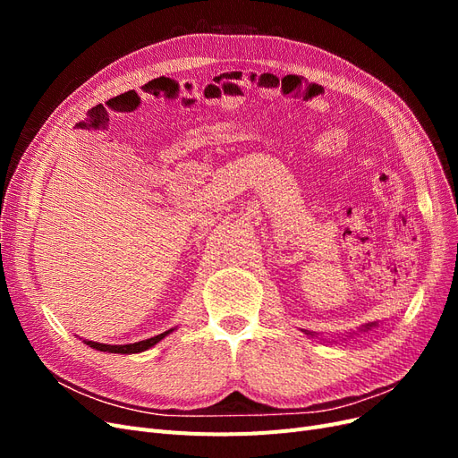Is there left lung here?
I'll return each instance as SVG.
<instances>
[{"label":"left lung","mask_w":458,"mask_h":458,"mask_svg":"<svg viewBox=\"0 0 458 458\" xmlns=\"http://www.w3.org/2000/svg\"><path fill=\"white\" fill-rule=\"evenodd\" d=\"M378 327V323H369V325H363L361 328H359L357 332H369V330H372V328H377ZM303 332V335H306V336H310V338H313L315 335H313V332H308V330H301ZM357 332H353V335H352V332H350V336H345V338H352V336H355L357 335ZM344 338V340H345Z\"/></svg>","instance_id":"obj_1"}]
</instances>
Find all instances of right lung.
<instances>
[{
	"mask_svg": "<svg viewBox=\"0 0 458 458\" xmlns=\"http://www.w3.org/2000/svg\"><path fill=\"white\" fill-rule=\"evenodd\" d=\"M175 328H170L162 332V335L158 336H152V338H147V340H141V342H135V344H122V345H110V344H99V342H93V340H81L86 345H89L91 350H97V352H106V353H122V355H131V353H141V352H147L150 348H155V345L158 342H162L165 336H170L172 332Z\"/></svg>",
	"mask_w": 458,
	"mask_h": 458,
	"instance_id": "obj_1",
	"label": "right lung"
}]
</instances>
